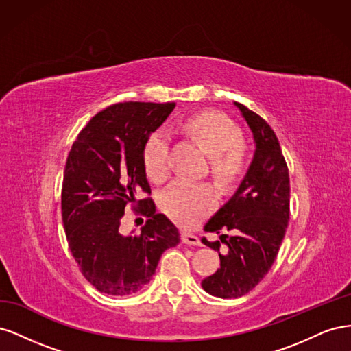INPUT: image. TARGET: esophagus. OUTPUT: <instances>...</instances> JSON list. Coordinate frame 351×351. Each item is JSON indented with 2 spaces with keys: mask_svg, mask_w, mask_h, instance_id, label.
I'll list each match as a JSON object with an SVG mask.
<instances>
[{
  "mask_svg": "<svg viewBox=\"0 0 351 351\" xmlns=\"http://www.w3.org/2000/svg\"><path fill=\"white\" fill-rule=\"evenodd\" d=\"M182 241L187 246H200V239L195 234H190V232H182Z\"/></svg>",
  "mask_w": 351,
  "mask_h": 351,
  "instance_id": "esophagus-1",
  "label": "esophagus"
}]
</instances>
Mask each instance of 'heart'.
<instances>
[{
  "mask_svg": "<svg viewBox=\"0 0 351 351\" xmlns=\"http://www.w3.org/2000/svg\"><path fill=\"white\" fill-rule=\"evenodd\" d=\"M182 129L209 154L210 171L221 184H232L246 171V154L239 127L226 115L200 112L189 117ZM171 139L164 129L149 134L143 146L145 171L154 182H162L169 174ZM159 205L178 224L190 227L206 217L217 205V193L209 184L176 180L159 196Z\"/></svg>",
  "mask_w": 351,
  "mask_h": 351,
  "instance_id": "b5f03b06",
  "label": "heart"
}]
</instances>
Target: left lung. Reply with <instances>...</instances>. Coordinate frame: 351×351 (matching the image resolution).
Here are the masks:
<instances>
[{
	"label": "left lung",
	"mask_w": 351,
	"mask_h": 351,
	"mask_svg": "<svg viewBox=\"0 0 351 351\" xmlns=\"http://www.w3.org/2000/svg\"><path fill=\"white\" fill-rule=\"evenodd\" d=\"M234 105L250 127L254 154L234 196L204 227L206 232H231L219 236L228 253H219V240L202 239L221 261V268L202 281V287L221 299H237L262 281L277 258L290 219L289 168L277 136L261 115L243 104Z\"/></svg>",
	"instance_id": "obj_1"
}]
</instances>
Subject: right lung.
<instances>
[{"instance_id": "1", "label": "right lung", "mask_w": 351, "mask_h": 351, "mask_svg": "<svg viewBox=\"0 0 351 351\" xmlns=\"http://www.w3.org/2000/svg\"><path fill=\"white\" fill-rule=\"evenodd\" d=\"M174 102H119L99 111L69 154L61 190L62 224L79 268L110 295L137 293L151 281L161 254L180 243L177 227L156 214L143 167V146ZM150 217L141 235L118 231L125 206Z\"/></svg>"}]
</instances>
